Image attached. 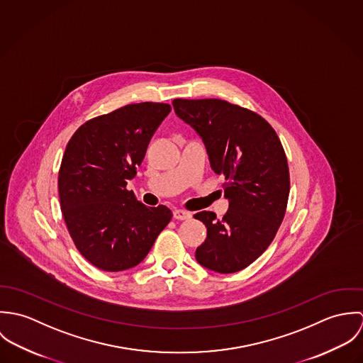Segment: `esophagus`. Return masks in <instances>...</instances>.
<instances>
[{"label": "esophagus", "mask_w": 363, "mask_h": 363, "mask_svg": "<svg viewBox=\"0 0 363 363\" xmlns=\"http://www.w3.org/2000/svg\"><path fill=\"white\" fill-rule=\"evenodd\" d=\"M173 218L177 219V220H186V219L191 218V213L184 211V209H174L173 211Z\"/></svg>", "instance_id": "1"}]
</instances>
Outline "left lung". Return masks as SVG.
Instances as JSON below:
<instances>
[{"label": "left lung", "mask_w": 363, "mask_h": 363, "mask_svg": "<svg viewBox=\"0 0 363 363\" xmlns=\"http://www.w3.org/2000/svg\"><path fill=\"white\" fill-rule=\"evenodd\" d=\"M173 107L201 135L229 200L222 219L212 211L194 215L207 226L196 259L220 274L240 271L265 252L284 220L291 187L284 147L265 118L239 104L174 99Z\"/></svg>", "instance_id": "8db88e82"}]
</instances>
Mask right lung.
<instances>
[{
    "label": "right lung",
    "mask_w": 363,
    "mask_h": 363,
    "mask_svg": "<svg viewBox=\"0 0 363 363\" xmlns=\"http://www.w3.org/2000/svg\"><path fill=\"white\" fill-rule=\"evenodd\" d=\"M170 110L167 104H127L88 120L67 144L58 170L61 212L77 250L99 269L140 264L173 216L127 190Z\"/></svg>",
    "instance_id": "1"
}]
</instances>
